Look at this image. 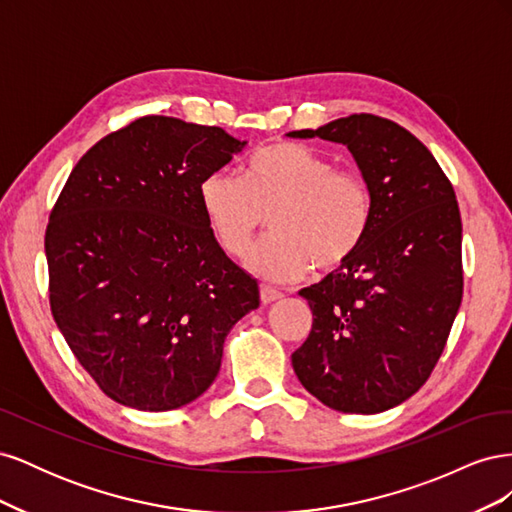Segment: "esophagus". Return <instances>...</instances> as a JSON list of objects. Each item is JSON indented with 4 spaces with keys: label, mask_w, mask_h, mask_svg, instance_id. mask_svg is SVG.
<instances>
[{
    "label": "esophagus",
    "mask_w": 512,
    "mask_h": 512,
    "mask_svg": "<svg viewBox=\"0 0 512 512\" xmlns=\"http://www.w3.org/2000/svg\"><path fill=\"white\" fill-rule=\"evenodd\" d=\"M284 297V294L277 290V288H273V286H267V284H262L260 286V301L262 303H273V301H280Z\"/></svg>",
    "instance_id": "esophagus-1"
}]
</instances>
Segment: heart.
I'll use <instances>...</instances> for the list:
<instances>
[{"mask_svg": "<svg viewBox=\"0 0 512 512\" xmlns=\"http://www.w3.org/2000/svg\"><path fill=\"white\" fill-rule=\"evenodd\" d=\"M215 241L243 256L269 215L271 235L247 256V267L273 282H299L335 271L359 252L371 224L367 181L322 153L288 141L254 151L241 177L215 170L198 185Z\"/></svg>", "mask_w": 512, "mask_h": 512, "instance_id": "heart-1", "label": "heart"}]
</instances>
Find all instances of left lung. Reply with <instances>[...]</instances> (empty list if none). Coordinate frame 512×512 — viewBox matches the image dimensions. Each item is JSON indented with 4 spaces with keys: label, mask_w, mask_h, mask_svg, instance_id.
Listing matches in <instances>:
<instances>
[{
    "label": "left lung",
    "mask_w": 512,
    "mask_h": 512,
    "mask_svg": "<svg viewBox=\"0 0 512 512\" xmlns=\"http://www.w3.org/2000/svg\"><path fill=\"white\" fill-rule=\"evenodd\" d=\"M288 136L346 145L371 192L359 252L299 292L314 322L292 352L294 374L333 410L384 412L427 382L459 312L455 190L431 151L391 119L361 113Z\"/></svg>",
    "instance_id": "8db88e82"
}]
</instances>
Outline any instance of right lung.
<instances>
[{
  "label": "right lung",
  "instance_id": "add662e5",
  "mask_svg": "<svg viewBox=\"0 0 512 512\" xmlns=\"http://www.w3.org/2000/svg\"><path fill=\"white\" fill-rule=\"evenodd\" d=\"M245 141L147 115L72 168L44 235L51 312L117 404L175 410L203 395L258 284L215 241L198 185Z\"/></svg>",
  "mask_w": 512,
  "mask_h": 512
}]
</instances>
